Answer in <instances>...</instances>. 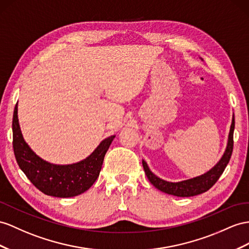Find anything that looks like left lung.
Segmentation results:
<instances>
[{
  "instance_id": "obj_1",
  "label": "left lung",
  "mask_w": 249,
  "mask_h": 249,
  "mask_svg": "<svg viewBox=\"0 0 249 249\" xmlns=\"http://www.w3.org/2000/svg\"><path fill=\"white\" fill-rule=\"evenodd\" d=\"M233 130H234V117H232L231 130H229L228 141L226 149L223 154L220 161L216 163L214 166L209 169L207 173L203 174L199 177L193 178L181 182H168L157 177L149 169L147 163L142 160L143 168L146 176H147L149 182L159 190L163 191L165 194L173 195L176 196H193L200 194L205 193L209 188H212L215 182L219 180V178L223 174V171L226 168L227 164L231 160L233 148Z\"/></svg>"
}]
</instances>
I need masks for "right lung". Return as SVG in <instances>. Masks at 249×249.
<instances>
[{
	"instance_id": "add662e5",
	"label": "right lung",
	"mask_w": 249,
	"mask_h": 249,
	"mask_svg": "<svg viewBox=\"0 0 249 249\" xmlns=\"http://www.w3.org/2000/svg\"><path fill=\"white\" fill-rule=\"evenodd\" d=\"M14 151L18 166L43 194L71 197L85 193L98 179L104 157L116 136L102 141L90 156L78 163L58 165L43 160L25 142L18 119V103L12 119Z\"/></svg>"
}]
</instances>
